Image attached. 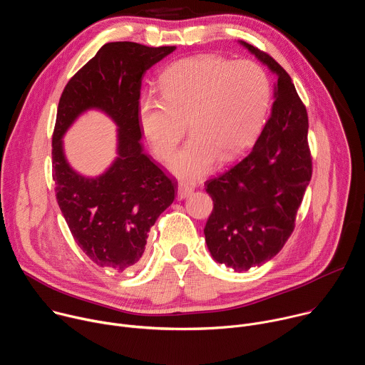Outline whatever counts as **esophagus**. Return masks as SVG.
<instances>
[{
	"label": "esophagus",
	"instance_id": "esophagus-1",
	"mask_svg": "<svg viewBox=\"0 0 365 365\" xmlns=\"http://www.w3.org/2000/svg\"><path fill=\"white\" fill-rule=\"evenodd\" d=\"M192 192H193V187H192V186H189V185L183 183V182L179 183V186H178V197L185 199V197H187Z\"/></svg>",
	"mask_w": 365,
	"mask_h": 365
}]
</instances>
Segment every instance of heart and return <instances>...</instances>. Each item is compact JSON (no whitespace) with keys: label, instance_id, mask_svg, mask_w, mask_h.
Masks as SVG:
<instances>
[{"label":"heart","instance_id":"obj_1","mask_svg":"<svg viewBox=\"0 0 365 365\" xmlns=\"http://www.w3.org/2000/svg\"><path fill=\"white\" fill-rule=\"evenodd\" d=\"M162 96L143 95L138 121L160 160H168L185 131L190 138L170 162L183 179H199L217 159L230 162L262 133L269 106L270 82L251 61L205 55L172 63L162 75Z\"/></svg>","mask_w":365,"mask_h":365}]
</instances>
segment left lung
I'll return each instance as SVG.
<instances>
[{"label": "left lung", "instance_id": "1", "mask_svg": "<svg viewBox=\"0 0 365 365\" xmlns=\"http://www.w3.org/2000/svg\"><path fill=\"white\" fill-rule=\"evenodd\" d=\"M241 44L277 75V83L272 115L252 150L205 183L214 200L203 230L207 250L235 272L262 266L283 248L312 178L307 113L292 78L266 51Z\"/></svg>", "mask_w": 365, "mask_h": 365}]
</instances>
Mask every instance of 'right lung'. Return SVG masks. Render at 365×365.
Masks as SVG:
<instances>
[{
  "label": "right lung",
  "mask_w": 365,
  "mask_h": 365,
  "mask_svg": "<svg viewBox=\"0 0 365 365\" xmlns=\"http://www.w3.org/2000/svg\"><path fill=\"white\" fill-rule=\"evenodd\" d=\"M175 48L103 44L71 78L59 101L51 138L56 199L81 250L96 266L115 273L138 262L150 228L175 200L178 182L143 153L138 121L143 75ZM93 108L119 125V158L107 173L85 178L68 166L61 138L82 112Z\"/></svg>",
  "instance_id": "obj_1"
}]
</instances>
